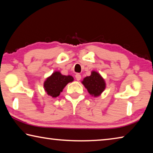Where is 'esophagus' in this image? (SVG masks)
<instances>
[{
  "label": "esophagus",
  "mask_w": 153,
  "mask_h": 153,
  "mask_svg": "<svg viewBox=\"0 0 153 153\" xmlns=\"http://www.w3.org/2000/svg\"><path fill=\"white\" fill-rule=\"evenodd\" d=\"M76 79L77 80V81H79V80L81 79V78H82L81 75L79 74H77L76 75Z\"/></svg>",
  "instance_id": "esophagus-1"
}]
</instances>
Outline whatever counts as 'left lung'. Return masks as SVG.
Here are the masks:
<instances>
[{
    "label": "left lung",
    "mask_w": 153,
    "mask_h": 153,
    "mask_svg": "<svg viewBox=\"0 0 153 153\" xmlns=\"http://www.w3.org/2000/svg\"><path fill=\"white\" fill-rule=\"evenodd\" d=\"M82 84L87 89L89 94L94 97L101 95L106 88V82L101 75L96 71H92L90 76L84 77Z\"/></svg>",
    "instance_id": "1"
}]
</instances>
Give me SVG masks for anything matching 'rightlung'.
Segmentation results:
<instances>
[{
	"instance_id": "obj_1",
	"label": "right lung",
	"mask_w": 153,
	"mask_h": 153,
	"mask_svg": "<svg viewBox=\"0 0 153 153\" xmlns=\"http://www.w3.org/2000/svg\"><path fill=\"white\" fill-rule=\"evenodd\" d=\"M74 80V77L71 76H65L59 71H54L45 79L44 82V89L48 96L52 98H56L67 84Z\"/></svg>"
}]
</instances>
